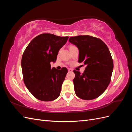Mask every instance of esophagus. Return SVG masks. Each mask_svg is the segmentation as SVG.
I'll return each instance as SVG.
<instances>
[{
    "label": "esophagus",
    "instance_id": "34e87169",
    "mask_svg": "<svg viewBox=\"0 0 132 132\" xmlns=\"http://www.w3.org/2000/svg\"><path fill=\"white\" fill-rule=\"evenodd\" d=\"M68 71H73L72 69H70V68H68Z\"/></svg>",
    "mask_w": 132,
    "mask_h": 132
}]
</instances>
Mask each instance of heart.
I'll return each mask as SVG.
<instances>
[{
  "label": "heart",
  "mask_w": 132,
  "mask_h": 132,
  "mask_svg": "<svg viewBox=\"0 0 132 132\" xmlns=\"http://www.w3.org/2000/svg\"><path fill=\"white\" fill-rule=\"evenodd\" d=\"M75 47V46H69V49L71 48H73V47Z\"/></svg>",
  "instance_id": "heart-1"
}]
</instances>
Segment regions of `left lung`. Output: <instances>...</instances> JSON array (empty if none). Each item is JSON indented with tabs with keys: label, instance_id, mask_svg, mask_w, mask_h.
<instances>
[{
	"label": "left lung",
	"instance_id": "8db88e82",
	"mask_svg": "<svg viewBox=\"0 0 132 132\" xmlns=\"http://www.w3.org/2000/svg\"><path fill=\"white\" fill-rule=\"evenodd\" d=\"M69 41L78 48L79 63L86 65L83 73L73 71L76 95L85 100L98 97L109 86L112 74L113 62L109 48L101 39L89 35L71 37Z\"/></svg>",
	"mask_w": 132,
	"mask_h": 132
}]
</instances>
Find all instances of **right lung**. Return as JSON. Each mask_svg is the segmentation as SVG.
<instances>
[{
  "label": "right lung",
  "instance_id": "right-lung-1",
  "mask_svg": "<svg viewBox=\"0 0 132 132\" xmlns=\"http://www.w3.org/2000/svg\"><path fill=\"white\" fill-rule=\"evenodd\" d=\"M68 37L42 34L35 37L27 46L21 59L23 80L35 97L43 101L56 99L61 94L68 70L51 68V62L56 61L59 50Z\"/></svg>",
  "mask_w": 132,
  "mask_h": 132
}]
</instances>
